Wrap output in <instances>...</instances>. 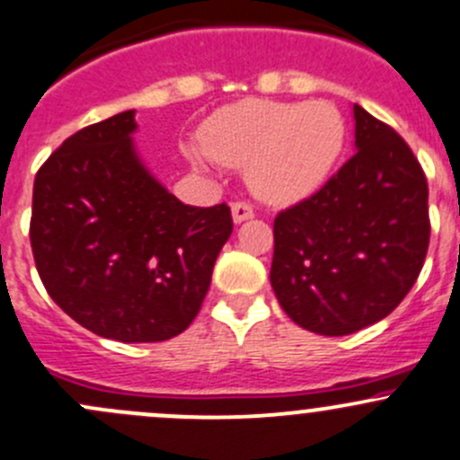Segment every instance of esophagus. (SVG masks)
Listing matches in <instances>:
<instances>
[{"label": "esophagus", "instance_id": "esophagus-1", "mask_svg": "<svg viewBox=\"0 0 460 460\" xmlns=\"http://www.w3.org/2000/svg\"><path fill=\"white\" fill-rule=\"evenodd\" d=\"M231 217H234L235 225H240V222H244V220H252L253 217L252 204L234 202V207H231Z\"/></svg>", "mask_w": 460, "mask_h": 460}]
</instances>
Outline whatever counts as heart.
<instances>
[{
	"mask_svg": "<svg viewBox=\"0 0 460 460\" xmlns=\"http://www.w3.org/2000/svg\"><path fill=\"white\" fill-rule=\"evenodd\" d=\"M345 119L327 100H247L216 111L200 131L202 151L229 169H247L260 200L289 207L318 193L345 148ZM196 164L204 155L189 151Z\"/></svg>",
	"mask_w": 460,
	"mask_h": 460,
	"instance_id": "b5f03b06",
	"label": "heart"
}]
</instances>
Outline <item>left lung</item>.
Here are the masks:
<instances>
[{
	"instance_id": "1",
	"label": "left lung",
	"mask_w": 460,
	"mask_h": 460,
	"mask_svg": "<svg viewBox=\"0 0 460 460\" xmlns=\"http://www.w3.org/2000/svg\"><path fill=\"white\" fill-rule=\"evenodd\" d=\"M356 153L273 222L271 287L285 314L347 336L394 312L429 244L428 180L405 140L354 104Z\"/></svg>"
}]
</instances>
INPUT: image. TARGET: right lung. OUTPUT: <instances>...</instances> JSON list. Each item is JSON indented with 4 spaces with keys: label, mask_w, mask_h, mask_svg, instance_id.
<instances>
[{
    "label": "right lung",
    "mask_w": 460,
    "mask_h": 460,
    "mask_svg": "<svg viewBox=\"0 0 460 460\" xmlns=\"http://www.w3.org/2000/svg\"><path fill=\"white\" fill-rule=\"evenodd\" d=\"M136 131V111H124L41 164L31 247L46 291L75 323L160 342L198 316L234 222L226 204L189 207L166 191L137 155Z\"/></svg>",
    "instance_id": "1"
}]
</instances>
